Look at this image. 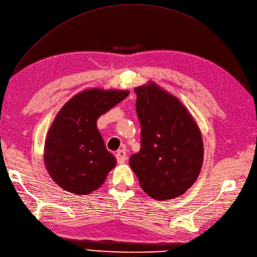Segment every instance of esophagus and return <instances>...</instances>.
<instances>
[{
    "label": "esophagus",
    "instance_id": "1",
    "mask_svg": "<svg viewBox=\"0 0 257 257\" xmlns=\"http://www.w3.org/2000/svg\"><path fill=\"white\" fill-rule=\"evenodd\" d=\"M115 158H116L118 164H124L125 161L127 160V154L124 150H118L115 154Z\"/></svg>",
    "mask_w": 257,
    "mask_h": 257
}]
</instances>
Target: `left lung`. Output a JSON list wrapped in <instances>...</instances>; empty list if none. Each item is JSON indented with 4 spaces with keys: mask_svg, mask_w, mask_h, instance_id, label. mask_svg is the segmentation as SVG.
Listing matches in <instances>:
<instances>
[{
    "mask_svg": "<svg viewBox=\"0 0 257 257\" xmlns=\"http://www.w3.org/2000/svg\"><path fill=\"white\" fill-rule=\"evenodd\" d=\"M135 92L142 146L131 155V169L153 199L181 196L202 169V133L180 99L154 82L137 87Z\"/></svg>",
    "mask_w": 257,
    "mask_h": 257,
    "instance_id": "left-lung-1",
    "label": "left lung"
}]
</instances>
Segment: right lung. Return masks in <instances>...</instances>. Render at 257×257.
<instances>
[{"mask_svg":"<svg viewBox=\"0 0 257 257\" xmlns=\"http://www.w3.org/2000/svg\"><path fill=\"white\" fill-rule=\"evenodd\" d=\"M128 94V90L87 89L58 112L47 132L44 163L53 182L65 191L91 193L114 168L116 160L107 150L96 121Z\"/></svg>","mask_w":257,"mask_h":257,"instance_id":"obj_1","label":"right lung"}]
</instances>
